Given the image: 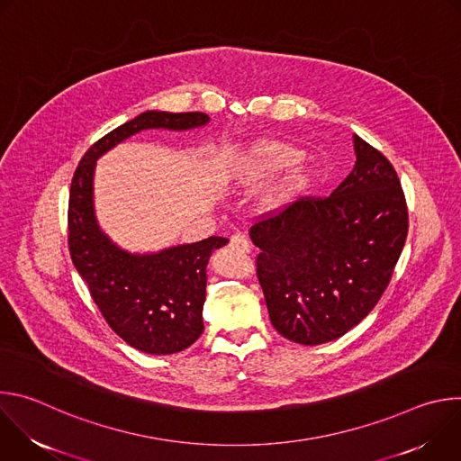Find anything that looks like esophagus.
Instances as JSON below:
<instances>
[{
  "instance_id": "esophagus-1",
  "label": "esophagus",
  "mask_w": 461,
  "mask_h": 461,
  "mask_svg": "<svg viewBox=\"0 0 461 461\" xmlns=\"http://www.w3.org/2000/svg\"><path fill=\"white\" fill-rule=\"evenodd\" d=\"M230 246H231V249H235V251H239V253H249V249H251L249 240H248L244 235H240V233L231 235Z\"/></svg>"
}]
</instances>
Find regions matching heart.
<instances>
[{"label": "heart", "instance_id": "1", "mask_svg": "<svg viewBox=\"0 0 461 461\" xmlns=\"http://www.w3.org/2000/svg\"><path fill=\"white\" fill-rule=\"evenodd\" d=\"M303 158V153L283 142H257L240 158V176L246 180H268L292 169Z\"/></svg>", "mask_w": 461, "mask_h": 461}]
</instances>
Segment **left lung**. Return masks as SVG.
I'll use <instances>...</instances> for the list:
<instances>
[{"label":"left lung","instance_id":"left-lung-1","mask_svg":"<svg viewBox=\"0 0 461 461\" xmlns=\"http://www.w3.org/2000/svg\"><path fill=\"white\" fill-rule=\"evenodd\" d=\"M356 166L324 199H301L249 230L276 330L299 345L345 336L377 304L409 231L405 193L381 151L354 135Z\"/></svg>","mask_w":461,"mask_h":461}]
</instances>
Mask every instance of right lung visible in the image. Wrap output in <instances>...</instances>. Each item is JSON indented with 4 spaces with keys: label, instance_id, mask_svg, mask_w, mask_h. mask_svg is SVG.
<instances>
[{
    "label": "right lung",
    "instance_id": "1",
    "mask_svg": "<svg viewBox=\"0 0 461 461\" xmlns=\"http://www.w3.org/2000/svg\"><path fill=\"white\" fill-rule=\"evenodd\" d=\"M206 113L146 111L95 142L82 157L69 191V251L107 324L133 348L167 356L191 347L204 332L206 267L228 244L208 237L157 253H129L98 226L93 204L96 160L146 129L187 131L206 125Z\"/></svg>",
    "mask_w": 461,
    "mask_h": 461
}]
</instances>
